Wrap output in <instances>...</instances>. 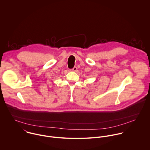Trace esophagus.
Returning <instances> with one entry per match:
<instances>
[{
	"label": "esophagus",
	"mask_w": 150,
	"mask_h": 150,
	"mask_svg": "<svg viewBox=\"0 0 150 150\" xmlns=\"http://www.w3.org/2000/svg\"><path fill=\"white\" fill-rule=\"evenodd\" d=\"M71 71H76L77 70V67H74L72 69L70 70Z\"/></svg>",
	"instance_id": "esophagus-1"
}]
</instances>
